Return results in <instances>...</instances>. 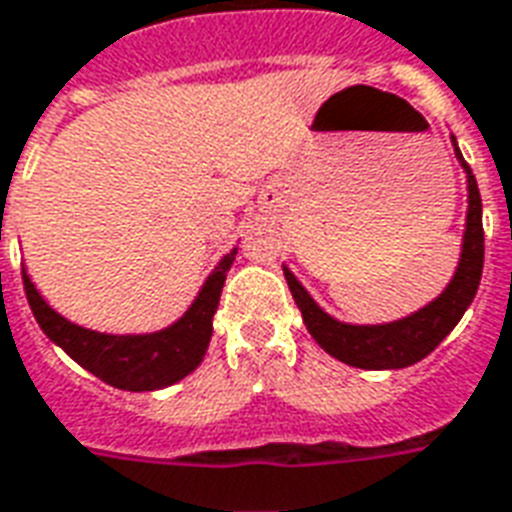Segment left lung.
Segmentation results:
<instances>
[{"label":"left lung","mask_w":512,"mask_h":512,"mask_svg":"<svg viewBox=\"0 0 512 512\" xmlns=\"http://www.w3.org/2000/svg\"><path fill=\"white\" fill-rule=\"evenodd\" d=\"M456 146V138H453ZM456 157L461 168L467 173V227H464V241H461V257L453 279L442 293L410 317H401L393 323L380 325H350L336 320L304 290V285L285 266V279L290 285L295 304L304 314V323L312 333V339L323 347L336 361L355 366V369H404L412 363L423 361L472 304L478 293L480 274H483V206H480L478 181L472 170L461 157L456 146Z\"/></svg>","instance_id":"1"}]
</instances>
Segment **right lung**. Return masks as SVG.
<instances>
[{
	"instance_id": "obj_1",
	"label": "right lung",
	"mask_w": 512,
	"mask_h": 512,
	"mask_svg": "<svg viewBox=\"0 0 512 512\" xmlns=\"http://www.w3.org/2000/svg\"><path fill=\"white\" fill-rule=\"evenodd\" d=\"M238 249H230L217 268L208 274L206 285L200 287L198 298L187 312L168 328L154 333H100L83 325L70 323L67 317L45 304L37 287L24 271V290L32 306L34 320L54 344H59L75 363L86 372L100 377L121 391H160L173 382L184 380L203 361L214 331V312L225 276L236 260Z\"/></svg>"
}]
</instances>
